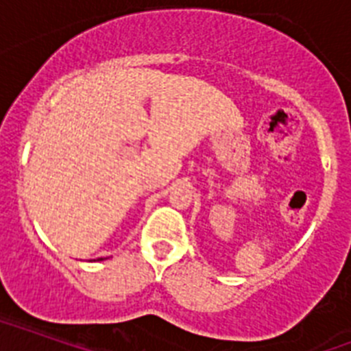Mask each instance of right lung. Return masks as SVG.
<instances>
[{
  "label": "right lung",
  "instance_id": "right-lung-1",
  "mask_svg": "<svg viewBox=\"0 0 351 351\" xmlns=\"http://www.w3.org/2000/svg\"><path fill=\"white\" fill-rule=\"evenodd\" d=\"M98 261H103V258H98Z\"/></svg>",
  "mask_w": 351,
  "mask_h": 351
}]
</instances>
